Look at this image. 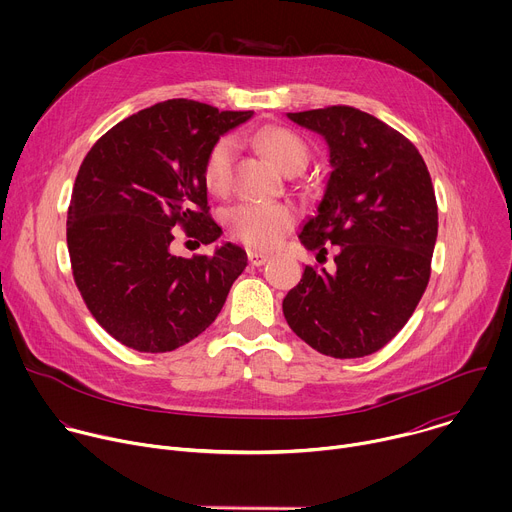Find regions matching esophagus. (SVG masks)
<instances>
[{
    "label": "esophagus",
    "instance_id": "esophagus-1",
    "mask_svg": "<svg viewBox=\"0 0 512 512\" xmlns=\"http://www.w3.org/2000/svg\"><path fill=\"white\" fill-rule=\"evenodd\" d=\"M247 257H249V263L255 265V267H261V265H265L269 261V255L259 253V251H249Z\"/></svg>",
    "mask_w": 512,
    "mask_h": 512
}]
</instances>
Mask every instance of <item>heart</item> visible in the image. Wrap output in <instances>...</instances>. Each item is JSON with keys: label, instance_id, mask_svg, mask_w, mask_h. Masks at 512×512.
<instances>
[{"label": "heart", "instance_id": "1", "mask_svg": "<svg viewBox=\"0 0 512 512\" xmlns=\"http://www.w3.org/2000/svg\"><path fill=\"white\" fill-rule=\"evenodd\" d=\"M261 152L279 168L283 174L302 172L310 160L306 141L294 131L283 127H265L255 135ZM235 158V141L231 137L218 139L204 162V184L210 192L223 194L231 184ZM227 221L231 233L257 249H271L294 229L296 210L283 202H245L229 210Z\"/></svg>", "mask_w": 512, "mask_h": 512}]
</instances>
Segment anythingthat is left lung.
<instances>
[{
	"instance_id": "1",
	"label": "left lung",
	"mask_w": 512,
	"mask_h": 512,
	"mask_svg": "<svg viewBox=\"0 0 512 512\" xmlns=\"http://www.w3.org/2000/svg\"><path fill=\"white\" fill-rule=\"evenodd\" d=\"M324 137L332 172L300 241L336 271L306 267L283 298V316L306 344L334 358L383 348L411 318L429 281L437 239L431 178L415 145L354 107L287 113Z\"/></svg>"
}]
</instances>
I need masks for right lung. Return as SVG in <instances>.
<instances>
[{"mask_svg": "<svg viewBox=\"0 0 512 512\" xmlns=\"http://www.w3.org/2000/svg\"><path fill=\"white\" fill-rule=\"evenodd\" d=\"M253 111L170 99L111 127L81 164L66 218V245L93 318L121 344L168 352L202 334L247 267L239 245L210 257H176L172 229L204 245L223 235L208 216L204 162Z\"/></svg>", "mask_w": 512, "mask_h": 512, "instance_id": "right-lung-1", "label": "right lung"}]
</instances>
